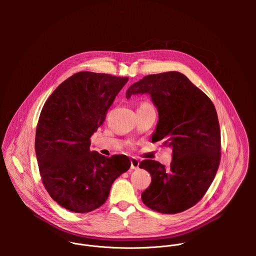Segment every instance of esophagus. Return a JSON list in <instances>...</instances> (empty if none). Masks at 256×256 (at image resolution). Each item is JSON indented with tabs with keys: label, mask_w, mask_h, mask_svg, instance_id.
<instances>
[{
	"label": "esophagus",
	"mask_w": 256,
	"mask_h": 256,
	"mask_svg": "<svg viewBox=\"0 0 256 256\" xmlns=\"http://www.w3.org/2000/svg\"><path fill=\"white\" fill-rule=\"evenodd\" d=\"M138 165H140V161L138 159H136V158L130 159V168L132 169H138Z\"/></svg>",
	"instance_id": "34e87169"
}]
</instances>
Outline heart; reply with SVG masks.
I'll use <instances>...</instances> for the list:
<instances>
[{
	"instance_id": "obj_1",
	"label": "heart",
	"mask_w": 256,
	"mask_h": 256,
	"mask_svg": "<svg viewBox=\"0 0 256 256\" xmlns=\"http://www.w3.org/2000/svg\"><path fill=\"white\" fill-rule=\"evenodd\" d=\"M144 104H147V103H144Z\"/></svg>"
}]
</instances>
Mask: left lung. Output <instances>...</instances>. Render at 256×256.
Wrapping results in <instances>:
<instances>
[{"mask_svg": "<svg viewBox=\"0 0 256 256\" xmlns=\"http://www.w3.org/2000/svg\"><path fill=\"white\" fill-rule=\"evenodd\" d=\"M136 94H149L158 110L152 142L162 140L173 152L168 168L154 160L140 162V168L152 178L142 200L159 212H181L204 196L220 164L221 132L216 108L178 72L144 77L128 89L126 98Z\"/></svg>", "mask_w": 256, "mask_h": 256, "instance_id": "1", "label": "left lung"}]
</instances>
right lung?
<instances>
[{
  "label": "right lung",
  "mask_w": 256,
  "mask_h": 256,
  "mask_svg": "<svg viewBox=\"0 0 256 256\" xmlns=\"http://www.w3.org/2000/svg\"><path fill=\"white\" fill-rule=\"evenodd\" d=\"M128 81L79 72L44 105L35 134L40 172L52 198L70 212L84 214L101 206L114 181L130 167L124 155L104 157L90 151L91 136Z\"/></svg>",
  "instance_id": "obj_1"
}]
</instances>
